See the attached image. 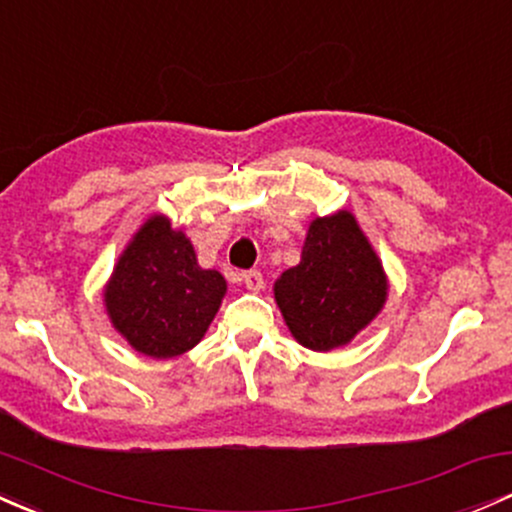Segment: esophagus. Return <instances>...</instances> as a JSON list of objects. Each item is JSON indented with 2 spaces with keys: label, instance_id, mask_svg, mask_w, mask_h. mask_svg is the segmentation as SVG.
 Listing matches in <instances>:
<instances>
[{
  "label": "esophagus",
  "instance_id": "1",
  "mask_svg": "<svg viewBox=\"0 0 512 512\" xmlns=\"http://www.w3.org/2000/svg\"><path fill=\"white\" fill-rule=\"evenodd\" d=\"M242 282H245L247 289H252V292H257V289L265 287V279H262V272L257 270H247L242 274Z\"/></svg>",
  "mask_w": 512,
  "mask_h": 512
}]
</instances>
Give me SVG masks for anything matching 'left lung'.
I'll return each mask as SVG.
<instances>
[{
    "instance_id": "1",
    "label": "left lung",
    "mask_w": 512,
    "mask_h": 512,
    "mask_svg": "<svg viewBox=\"0 0 512 512\" xmlns=\"http://www.w3.org/2000/svg\"><path fill=\"white\" fill-rule=\"evenodd\" d=\"M383 265L351 213L316 218L301 262L274 284V299L289 331L311 351H333L383 309Z\"/></svg>"
}]
</instances>
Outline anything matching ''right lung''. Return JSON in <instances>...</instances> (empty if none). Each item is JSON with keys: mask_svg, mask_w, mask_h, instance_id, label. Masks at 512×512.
<instances>
[{"mask_svg": "<svg viewBox=\"0 0 512 512\" xmlns=\"http://www.w3.org/2000/svg\"><path fill=\"white\" fill-rule=\"evenodd\" d=\"M223 294V274L201 270L191 240L154 215L117 262L105 304L112 324L139 353L174 358L201 341Z\"/></svg>", "mask_w": 512, "mask_h": 512, "instance_id": "1", "label": "right lung"}]
</instances>
